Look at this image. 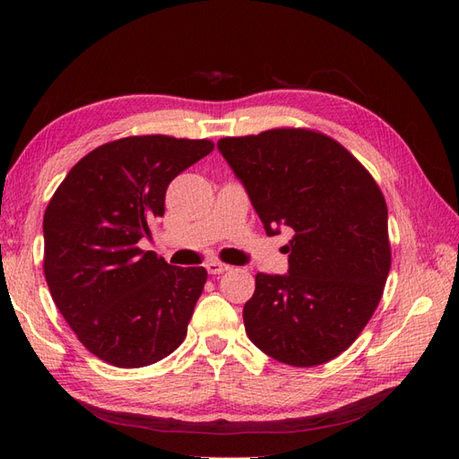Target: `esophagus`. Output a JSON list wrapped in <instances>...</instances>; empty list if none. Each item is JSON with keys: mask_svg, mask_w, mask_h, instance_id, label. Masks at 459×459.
Masks as SVG:
<instances>
[{"mask_svg": "<svg viewBox=\"0 0 459 459\" xmlns=\"http://www.w3.org/2000/svg\"><path fill=\"white\" fill-rule=\"evenodd\" d=\"M204 268H207L209 274H222V272L230 270V266L222 264V262H219V260H209L207 264H204Z\"/></svg>", "mask_w": 459, "mask_h": 459, "instance_id": "1", "label": "esophagus"}]
</instances>
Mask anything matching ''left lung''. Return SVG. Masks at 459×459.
<instances>
[{
  "label": "left lung",
  "mask_w": 459,
  "mask_h": 459,
  "mask_svg": "<svg viewBox=\"0 0 459 459\" xmlns=\"http://www.w3.org/2000/svg\"><path fill=\"white\" fill-rule=\"evenodd\" d=\"M264 224L294 230L284 247L288 274H256L242 317L248 339L272 359L316 367L343 353L383 298L391 270L388 212L363 165L329 135L276 128L222 138Z\"/></svg>",
  "instance_id": "8db88e82"
}]
</instances>
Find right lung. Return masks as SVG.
Segmentation results:
<instances>
[{"label":"right lung","instance_id":"obj_1","mask_svg":"<svg viewBox=\"0 0 459 459\" xmlns=\"http://www.w3.org/2000/svg\"><path fill=\"white\" fill-rule=\"evenodd\" d=\"M214 148L211 140L130 135L86 153L43 217V270L55 306L92 355L120 368L178 349L207 281L138 242L163 217L165 191Z\"/></svg>","mask_w":459,"mask_h":459}]
</instances>
